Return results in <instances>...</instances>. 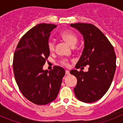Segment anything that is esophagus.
<instances>
[{
  "label": "esophagus",
  "mask_w": 123,
  "mask_h": 123,
  "mask_svg": "<svg viewBox=\"0 0 123 123\" xmlns=\"http://www.w3.org/2000/svg\"><path fill=\"white\" fill-rule=\"evenodd\" d=\"M66 74H67V75H69L70 74V73H69V71L68 70H66Z\"/></svg>",
  "instance_id": "esophagus-1"
}]
</instances>
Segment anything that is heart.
Listing matches in <instances>:
<instances>
[{"mask_svg": "<svg viewBox=\"0 0 123 123\" xmlns=\"http://www.w3.org/2000/svg\"><path fill=\"white\" fill-rule=\"evenodd\" d=\"M61 37L64 40L68 43L72 47H74L78 42V37L75 33L71 31H64L61 33ZM47 48L50 52H54L55 49V44L52 40H49L48 42ZM61 64L64 66H68L69 61L66 59H64L61 61Z\"/></svg>", "mask_w": 123, "mask_h": 123, "instance_id": "1", "label": "heart"}]
</instances>
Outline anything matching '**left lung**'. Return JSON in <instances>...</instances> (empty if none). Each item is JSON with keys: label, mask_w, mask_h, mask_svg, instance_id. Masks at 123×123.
<instances>
[{"label": "left lung", "mask_w": 123, "mask_h": 123, "mask_svg": "<svg viewBox=\"0 0 123 123\" xmlns=\"http://www.w3.org/2000/svg\"><path fill=\"white\" fill-rule=\"evenodd\" d=\"M82 34L85 47L76 69L88 65V71H70L77 78L74 92L78 99L86 103L95 102L105 94L113 80L116 68V56L104 34L92 24H71Z\"/></svg>", "instance_id": "left-lung-1"}]
</instances>
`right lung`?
<instances>
[{
	"instance_id": "add662e5",
	"label": "right lung",
	"mask_w": 123,
	"mask_h": 123,
	"mask_svg": "<svg viewBox=\"0 0 123 123\" xmlns=\"http://www.w3.org/2000/svg\"><path fill=\"white\" fill-rule=\"evenodd\" d=\"M56 26L46 23L34 26L20 39L14 54L17 85L24 97L35 104L46 105L54 100L65 74L64 69L57 66L49 72L42 69L50 55V34Z\"/></svg>"
}]
</instances>
